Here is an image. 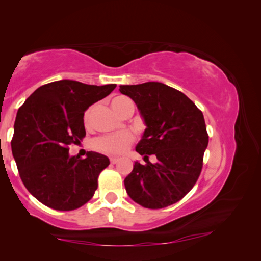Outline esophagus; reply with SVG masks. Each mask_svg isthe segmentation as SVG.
<instances>
[{
  "instance_id": "obj_1",
  "label": "esophagus",
  "mask_w": 261,
  "mask_h": 261,
  "mask_svg": "<svg viewBox=\"0 0 261 261\" xmlns=\"http://www.w3.org/2000/svg\"><path fill=\"white\" fill-rule=\"evenodd\" d=\"M117 161H118V158H110V163H113V165L117 163Z\"/></svg>"
}]
</instances>
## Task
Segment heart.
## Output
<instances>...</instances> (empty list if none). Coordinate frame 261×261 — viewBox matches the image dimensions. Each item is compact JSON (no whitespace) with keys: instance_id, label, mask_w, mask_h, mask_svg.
Here are the masks:
<instances>
[{"instance_id":"1","label":"heart","mask_w":261,"mask_h":261,"mask_svg":"<svg viewBox=\"0 0 261 261\" xmlns=\"http://www.w3.org/2000/svg\"><path fill=\"white\" fill-rule=\"evenodd\" d=\"M112 109L116 113L118 116H123L126 110L135 109L132 100L124 95L116 96L110 102ZM94 106H91L84 113L83 122L86 129H90L92 124V116H93ZM135 141V136L130 131H123L117 135L110 136H101L99 138L92 141V148L96 152L108 154V155H120L124 153L127 148L131 146V144Z\"/></svg>"}]
</instances>
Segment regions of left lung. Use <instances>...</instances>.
Returning a JSON list of instances; mask_svg holds the SVG:
<instances>
[{
    "label": "left lung",
    "instance_id": "8db88e82",
    "mask_svg": "<svg viewBox=\"0 0 261 261\" xmlns=\"http://www.w3.org/2000/svg\"><path fill=\"white\" fill-rule=\"evenodd\" d=\"M135 101L147 129L136 151L147 165L136 162L124 179L137 204L158 210L179 201L199 178L208 145L204 115L187 95L158 82L121 85ZM154 153L156 164L148 158Z\"/></svg>",
    "mask_w": 261,
    "mask_h": 261
}]
</instances>
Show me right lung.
Masks as SVG:
<instances>
[{
  "mask_svg": "<svg viewBox=\"0 0 261 261\" xmlns=\"http://www.w3.org/2000/svg\"><path fill=\"white\" fill-rule=\"evenodd\" d=\"M115 87L64 79L37 88L20 106L12 155L21 182L43 205L73 211L93 197L109 159L95 152H87L85 159L69 156V145L85 138L84 112Z\"/></svg>",
  "mask_w": 261,
  "mask_h": 261,
  "instance_id": "obj_1",
  "label": "right lung"
}]
</instances>
